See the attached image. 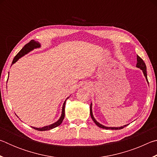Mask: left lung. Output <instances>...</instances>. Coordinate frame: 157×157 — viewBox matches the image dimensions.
<instances>
[{
    "mask_svg": "<svg viewBox=\"0 0 157 157\" xmlns=\"http://www.w3.org/2000/svg\"><path fill=\"white\" fill-rule=\"evenodd\" d=\"M137 63H136V67L137 68H140V70H142V71H143V75H144V76H145V79H146V81L147 82V84H149L148 83V80H147V71H146V65H145V62H143V60L141 59V58H140L139 55H137ZM90 114H91V118H92V120L94 121V123L96 124V125L97 126H98L99 127H100V128H102V129H116V130H117V129H123V128H124V127H126V126H127L129 124H125V125H123V126H121V127H107V126H105V125H103V124H100V123H98V122L95 120V118H94V115H93V111H92V103H91V106H90Z\"/></svg>",
    "mask_w": 157,
    "mask_h": 157,
    "instance_id": "1",
    "label": "left lung"
}]
</instances>
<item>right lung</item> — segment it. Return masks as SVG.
Segmentation results:
<instances>
[{
    "mask_svg": "<svg viewBox=\"0 0 157 157\" xmlns=\"http://www.w3.org/2000/svg\"><path fill=\"white\" fill-rule=\"evenodd\" d=\"M40 47H41V44H39L38 41H36L34 40L30 41V42H29V43H28L27 44L25 45L24 47H23V48L20 50L19 52H18L17 55H16L15 57L14 58V59H13V61H12V65L14 64V63L17 62L21 57H22L23 56H24L25 55L28 54V52H31L32 50H33L34 49H36V48H39ZM68 98L69 97L66 98V100L64 101V102H63V106H62V114H61V116H60V118H59V120L57 121L54 123L50 124H49V125L44 126L43 127H33V128H34V129H35L36 130H38V131H47V130L52 129L53 128H55V127H57L59 125H60L61 123H62L63 118H64V116H65V105H66V100H67Z\"/></svg>",
    "mask_w": 157,
    "mask_h": 157,
    "instance_id": "add662e5",
    "label": "right lung"
}]
</instances>
